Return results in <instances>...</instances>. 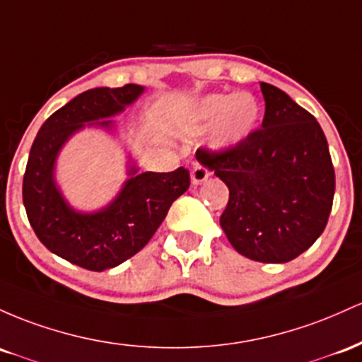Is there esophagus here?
Listing matches in <instances>:
<instances>
[{"mask_svg": "<svg viewBox=\"0 0 362 362\" xmlns=\"http://www.w3.org/2000/svg\"><path fill=\"white\" fill-rule=\"evenodd\" d=\"M209 176H210V173L205 168H203V165L194 164L193 169H192V185L193 186L203 185V182L209 180Z\"/></svg>", "mask_w": 362, "mask_h": 362, "instance_id": "1", "label": "esophagus"}]
</instances>
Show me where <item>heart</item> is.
I'll return each instance as SVG.
<instances>
[{"instance_id":"b5f03b06","label":"heart","mask_w":362,"mask_h":362,"mask_svg":"<svg viewBox=\"0 0 362 362\" xmlns=\"http://www.w3.org/2000/svg\"><path fill=\"white\" fill-rule=\"evenodd\" d=\"M262 117V105L250 92L210 93L193 109V119L200 124L214 123L210 145L215 150L239 147L255 133Z\"/></svg>"}]
</instances>
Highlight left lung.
Here are the masks:
<instances>
[{
	"label": "left lung",
	"mask_w": 362,
	"mask_h": 362,
	"mask_svg": "<svg viewBox=\"0 0 362 362\" xmlns=\"http://www.w3.org/2000/svg\"><path fill=\"white\" fill-rule=\"evenodd\" d=\"M262 129L245 144L197 160L229 188L221 227L243 257L287 263L322 235L332 212L335 170L318 121L286 92L259 82Z\"/></svg>",
	"instance_id": "left-lung-1"
}]
</instances>
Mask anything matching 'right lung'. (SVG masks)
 I'll list each match as a JSON object with an SVG mask.
<instances>
[{
    "label": "right lung",
    "mask_w": 362,
    "mask_h": 362,
    "mask_svg": "<svg viewBox=\"0 0 362 362\" xmlns=\"http://www.w3.org/2000/svg\"><path fill=\"white\" fill-rule=\"evenodd\" d=\"M145 92L141 85L97 87L80 93L51 115L32 144L23 176V205L28 222L51 253L92 272L115 269L144 250L169 206L189 188V173H140L127 152V177L111 202L95 210H78L61 189L56 169L61 150L83 129L117 136L112 117L123 115Z\"/></svg>",
    "instance_id": "obj_1"
}]
</instances>
